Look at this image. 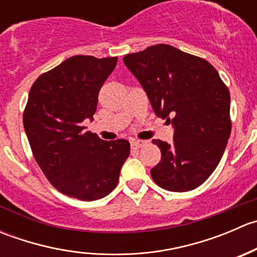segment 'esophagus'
Returning <instances> with one entry per match:
<instances>
[{
    "label": "esophagus",
    "instance_id": "obj_1",
    "mask_svg": "<svg viewBox=\"0 0 257 257\" xmlns=\"http://www.w3.org/2000/svg\"><path fill=\"white\" fill-rule=\"evenodd\" d=\"M147 143L148 142H145V141H134V142H132V148H134V149H139V148L144 147Z\"/></svg>",
    "mask_w": 257,
    "mask_h": 257
}]
</instances>
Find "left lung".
Wrapping results in <instances>:
<instances>
[{"label":"left lung","mask_w":257,"mask_h":257,"mask_svg":"<svg viewBox=\"0 0 257 257\" xmlns=\"http://www.w3.org/2000/svg\"><path fill=\"white\" fill-rule=\"evenodd\" d=\"M150 100L155 115L174 128L173 143L153 139L162 152L150 170L169 191L193 190L212 174L231 133L230 93L205 59L169 45H155L123 58Z\"/></svg>","instance_id":"obj_1"}]
</instances>
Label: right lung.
Segmentation results:
<instances>
[{
  "instance_id": "obj_1",
  "label": "right lung",
  "mask_w": 257,
  "mask_h": 257,
  "mask_svg": "<svg viewBox=\"0 0 257 257\" xmlns=\"http://www.w3.org/2000/svg\"><path fill=\"white\" fill-rule=\"evenodd\" d=\"M118 57L73 56L41 74L28 94L23 126L35 159L62 194L93 201L116 186L131 152L125 139L102 141L85 132L98 93L115 68Z\"/></svg>"
}]
</instances>
